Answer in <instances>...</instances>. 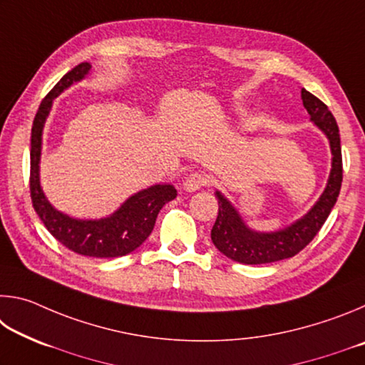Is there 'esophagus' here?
Masks as SVG:
<instances>
[{
	"instance_id": "obj_1",
	"label": "esophagus",
	"mask_w": 365,
	"mask_h": 365,
	"mask_svg": "<svg viewBox=\"0 0 365 365\" xmlns=\"http://www.w3.org/2000/svg\"><path fill=\"white\" fill-rule=\"evenodd\" d=\"M209 185V177L205 174H200V172H195V174H190L183 180V188L187 191H196L202 187Z\"/></svg>"
}]
</instances>
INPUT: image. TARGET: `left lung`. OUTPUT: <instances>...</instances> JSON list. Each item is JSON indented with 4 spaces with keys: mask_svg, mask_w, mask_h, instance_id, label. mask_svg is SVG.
Returning <instances> with one entry per match:
<instances>
[{
    "mask_svg": "<svg viewBox=\"0 0 365 365\" xmlns=\"http://www.w3.org/2000/svg\"><path fill=\"white\" fill-rule=\"evenodd\" d=\"M301 96L311 120L316 122V125L330 140L333 160L329 183L320 200L304 217L274 233L250 230L235 207L217 191L215 197L219 202V214L211 230V238L215 248L232 261L240 264H267L296 256L312 242L335 206L343 182L341 143L336 120L327 104L317 96L304 88L301 90Z\"/></svg>",
    "mask_w": 365,
    "mask_h": 365,
    "instance_id": "obj_1",
    "label": "left lung"
}]
</instances>
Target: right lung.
Segmentation results:
<instances>
[{"instance_id": "add662e5", "label": "right lung", "mask_w": 365, "mask_h": 365, "mask_svg": "<svg viewBox=\"0 0 365 365\" xmlns=\"http://www.w3.org/2000/svg\"><path fill=\"white\" fill-rule=\"evenodd\" d=\"M90 67L88 63H82L67 72L43 98L36 110L30 138V197L48 232L67 250L90 257H119L137 250L150 237L159 211L177 196V190L172 185H154L151 188L138 191L137 195L128 197L110 217L100 220L72 219L56 211L40 188L41 132L51 109L53 98H56L73 82L82 80Z\"/></svg>"}]
</instances>
